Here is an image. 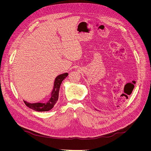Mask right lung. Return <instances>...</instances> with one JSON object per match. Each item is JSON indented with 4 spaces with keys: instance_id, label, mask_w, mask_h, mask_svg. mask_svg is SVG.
Returning a JSON list of instances; mask_svg holds the SVG:
<instances>
[{
    "instance_id": "1",
    "label": "right lung",
    "mask_w": 151,
    "mask_h": 151,
    "mask_svg": "<svg viewBox=\"0 0 151 151\" xmlns=\"http://www.w3.org/2000/svg\"><path fill=\"white\" fill-rule=\"evenodd\" d=\"M67 76H68V73H64V74H62L56 77L55 81V83H54L53 89L51 94V98H50V100L47 103H29L24 101L25 104L29 108L37 111H47L50 110V109L53 108L54 105L55 104V103L58 101L59 90H60L62 82Z\"/></svg>"
}]
</instances>
